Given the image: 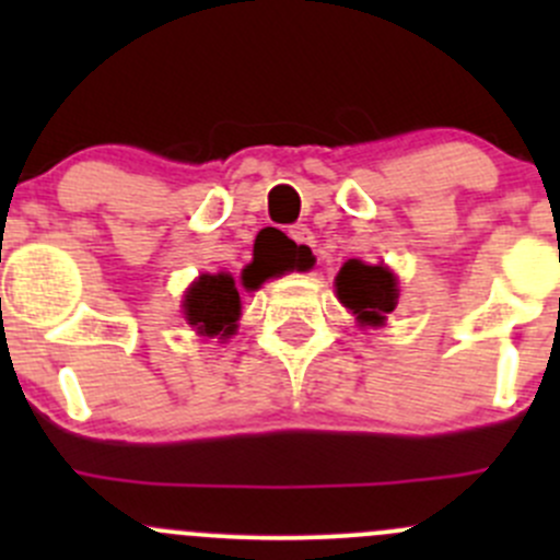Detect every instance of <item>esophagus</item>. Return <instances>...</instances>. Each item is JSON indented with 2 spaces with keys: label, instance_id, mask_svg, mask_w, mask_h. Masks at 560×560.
I'll return each mask as SVG.
<instances>
[{
  "label": "esophagus",
  "instance_id": "esophagus-1",
  "mask_svg": "<svg viewBox=\"0 0 560 560\" xmlns=\"http://www.w3.org/2000/svg\"><path fill=\"white\" fill-rule=\"evenodd\" d=\"M290 238L295 241L298 246H314V233L306 228V224H295V228H290Z\"/></svg>",
  "mask_w": 560,
  "mask_h": 560
}]
</instances>
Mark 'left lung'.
I'll return each mask as SVG.
<instances>
[{
  "mask_svg": "<svg viewBox=\"0 0 560 560\" xmlns=\"http://www.w3.org/2000/svg\"><path fill=\"white\" fill-rule=\"evenodd\" d=\"M336 292L338 301L358 314L360 325H382L398 301V281L382 265L349 259L336 276Z\"/></svg>",
  "mask_w": 560,
  "mask_h": 560,
  "instance_id": "8db88e82",
  "label": "left lung"
}]
</instances>
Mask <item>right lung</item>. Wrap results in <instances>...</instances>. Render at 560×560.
Returning a JSON list of instances; mask_svg holds the SVG:
<instances>
[{"instance_id": "obj_1", "label": "right lung", "mask_w": 560, "mask_h": 560, "mask_svg": "<svg viewBox=\"0 0 560 560\" xmlns=\"http://www.w3.org/2000/svg\"><path fill=\"white\" fill-rule=\"evenodd\" d=\"M292 265H303L301 254H292ZM273 273H279V270H273V265L254 259L244 270V287L246 290H257ZM184 312L189 325H195L202 336H233L235 327H238L235 322H238L241 314V295L235 290L233 276H200L186 292Z\"/></svg>"}]
</instances>
